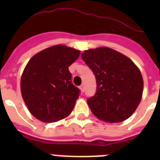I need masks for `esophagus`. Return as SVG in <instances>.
<instances>
[{"label":"esophagus","instance_id":"obj_1","mask_svg":"<svg viewBox=\"0 0 160 160\" xmlns=\"http://www.w3.org/2000/svg\"><path fill=\"white\" fill-rule=\"evenodd\" d=\"M79 88H80V90H81L82 92V93L84 92V91H85V86H84V85H81Z\"/></svg>","mask_w":160,"mask_h":160}]
</instances>
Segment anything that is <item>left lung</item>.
Wrapping results in <instances>:
<instances>
[{
	"instance_id": "obj_1",
	"label": "left lung",
	"mask_w": 160,
	"mask_h": 160,
	"mask_svg": "<svg viewBox=\"0 0 160 160\" xmlns=\"http://www.w3.org/2000/svg\"><path fill=\"white\" fill-rule=\"evenodd\" d=\"M82 58L97 82L87 103L98 119L120 122L128 119L140 102L143 80L138 68L125 55L107 47L85 50Z\"/></svg>"
}]
</instances>
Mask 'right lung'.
<instances>
[{
	"label": "right lung",
	"mask_w": 160,
	"mask_h": 160,
	"mask_svg": "<svg viewBox=\"0 0 160 160\" xmlns=\"http://www.w3.org/2000/svg\"><path fill=\"white\" fill-rule=\"evenodd\" d=\"M79 55V50L57 45L29 61L21 79V91L29 112L38 120L58 122L73 111L80 90L72 83L69 66Z\"/></svg>",
	"instance_id": "right-lung-1"
}]
</instances>
